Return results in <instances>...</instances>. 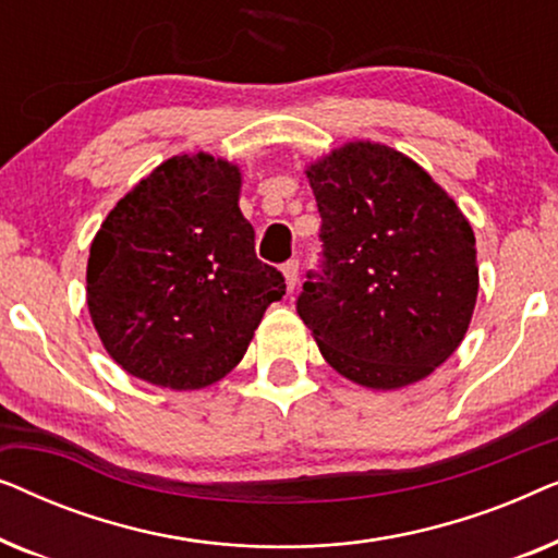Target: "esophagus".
Returning a JSON list of instances; mask_svg holds the SVG:
<instances>
[{"instance_id":"34e87169","label":"esophagus","mask_w":558,"mask_h":558,"mask_svg":"<svg viewBox=\"0 0 558 558\" xmlns=\"http://www.w3.org/2000/svg\"><path fill=\"white\" fill-rule=\"evenodd\" d=\"M281 274H284V279H287V289L292 292V289L296 287V281H300V262H296V258H289V262L281 266Z\"/></svg>"}]
</instances>
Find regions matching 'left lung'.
<instances>
[{"instance_id": "1", "label": "left lung", "mask_w": 558, "mask_h": 558, "mask_svg": "<svg viewBox=\"0 0 558 558\" xmlns=\"http://www.w3.org/2000/svg\"><path fill=\"white\" fill-rule=\"evenodd\" d=\"M323 262L296 312L319 353L365 388L416 384L460 348L477 300L475 233L457 203L386 144L350 142L307 170Z\"/></svg>"}]
</instances>
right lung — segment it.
<instances>
[{
  "label": "right lung",
  "mask_w": 558,
  "mask_h": 558,
  "mask_svg": "<svg viewBox=\"0 0 558 558\" xmlns=\"http://www.w3.org/2000/svg\"><path fill=\"white\" fill-rule=\"evenodd\" d=\"M239 167L180 155L117 203L90 243L86 296L104 348L147 384L195 391L241 363L281 271L258 262Z\"/></svg>",
  "instance_id": "right-lung-1"
}]
</instances>
